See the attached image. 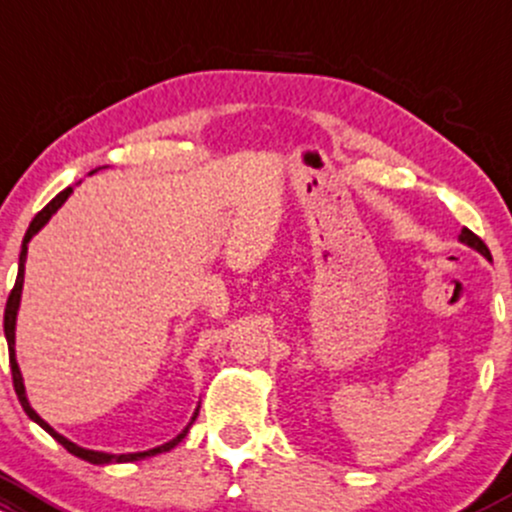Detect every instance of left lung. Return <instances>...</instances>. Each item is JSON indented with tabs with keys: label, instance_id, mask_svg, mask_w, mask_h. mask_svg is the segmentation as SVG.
<instances>
[{
	"label": "left lung",
	"instance_id": "1",
	"mask_svg": "<svg viewBox=\"0 0 512 512\" xmlns=\"http://www.w3.org/2000/svg\"><path fill=\"white\" fill-rule=\"evenodd\" d=\"M459 240H462L464 245L474 247V250L481 252V255H484V257H491V252H488V247H486L484 240H481L476 233H471L469 228H462V235H459Z\"/></svg>",
	"mask_w": 512,
	"mask_h": 512
}]
</instances>
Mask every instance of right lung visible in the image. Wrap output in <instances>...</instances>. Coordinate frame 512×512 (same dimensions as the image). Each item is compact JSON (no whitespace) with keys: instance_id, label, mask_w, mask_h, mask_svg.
I'll use <instances>...</instances> for the list:
<instances>
[{"instance_id":"1","label":"right lung","mask_w":512,"mask_h":512,"mask_svg":"<svg viewBox=\"0 0 512 512\" xmlns=\"http://www.w3.org/2000/svg\"><path fill=\"white\" fill-rule=\"evenodd\" d=\"M92 172H97V170H92ZM72 194V187H67V189H63V192H60L58 196H55L53 201H50V204L46 206V209L43 211H38L36 213V218H33L31 221V226H28V230H26V235H24V243H21V255H19V274H16V284H14V289H11V294H9V299H7V308H4V335H7V345H9V367H11V379H14V391H16V396H19V403H21V408H24L26 411V415L28 418L33 420V423H38L41 425L43 430L48 432V435H53L55 440L60 442V445H63L67 452L70 454H75V457H80V459H84V462H89V464H111V462H116V464H121V462H138V459H145V457H155V454H160V452H170L172 447H177L179 442L184 440V437H187V432H189V423L187 428H184L182 432H179L177 437H174V440H170V442H165V445H160V447H155V449H148V452H133V454H106V452H94V449H84V447H80V445H75V442H70L67 440V437H63L60 435V432H55L53 428H50V425L46 423V420L41 418V415H38L36 411H33L31 408V403H28V398H26V389H24V376H21V372H19V364H16V350H14V330H16V313H19V303H21V289H24V265H26V252H28V240L33 238V235L38 233V230H41L43 226H46V223L50 221V216H53L55 211L60 209V206L65 204L67 201V196ZM199 413V411H196ZM196 413H194V418H196ZM192 418V420H194Z\"/></svg>"}]
</instances>
